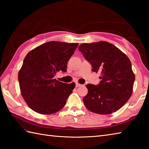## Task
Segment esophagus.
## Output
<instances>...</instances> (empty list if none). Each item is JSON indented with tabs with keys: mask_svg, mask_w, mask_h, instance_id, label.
<instances>
[{
	"mask_svg": "<svg viewBox=\"0 0 149 149\" xmlns=\"http://www.w3.org/2000/svg\"><path fill=\"white\" fill-rule=\"evenodd\" d=\"M81 86H82V85L81 84H79V83H77L76 84H75V87H76V88Z\"/></svg>",
	"mask_w": 149,
	"mask_h": 149,
	"instance_id": "obj_1",
	"label": "esophagus"
}]
</instances>
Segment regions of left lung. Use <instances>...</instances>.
Here are the masks:
<instances>
[{"mask_svg": "<svg viewBox=\"0 0 149 149\" xmlns=\"http://www.w3.org/2000/svg\"><path fill=\"white\" fill-rule=\"evenodd\" d=\"M81 51L92 66V71L100 72L97 86L86 85L88 94L83 98L90 111L109 115L120 109L131 97L135 75L127 55L109 42L83 43Z\"/></svg>", "mask_w": 149, "mask_h": 149, "instance_id": "obj_1", "label": "left lung"}]
</instances>
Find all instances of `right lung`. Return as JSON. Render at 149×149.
Wrapping results in <instances>:
<instances>
[{
    "label": "right lung",
    "instance_id": "right-lung-1",
    "mask_svg": "<svg viewBox=\"0 0 149 149\" xmlns=\"http://www.w3.org/2000/svg\"><path fill=\"white\" fill-rule=\"evenodd\" d=\"M78 43L47 42L27 54L18 72L22 97L30 108L42 115L61 110L75 84H66L54 78L56 73L65 72L67 63Z\"/></svg>",
    "mask_w": 149,
    "mask_h": 149
}]
</instances>
